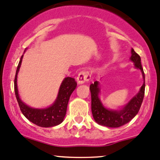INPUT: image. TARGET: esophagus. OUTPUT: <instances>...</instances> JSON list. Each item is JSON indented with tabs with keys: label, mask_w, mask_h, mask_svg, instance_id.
I'll return each mask as SVG.
<instances>
[{
	"label": "esophagus",
	"mask_w": 160,
	"mask_h": 160,
	"mask_svg": "<svg viewBox=\"0 0 160 160\" xmlns=\"http://www.w3.org/2000/svg\"><path fill=\"white\" fill-rule=\"evenodd\" d=\"M91 79V74L88 71L84 70L78 74L77 77V82L78 84H84L86 82H88Z\"/></svg>",
	"instance_id": "34e87169"
}]
</instances>
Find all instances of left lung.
I'll use <instances>...</instances> for the list:
<instances>
[{
	"label": "left lung",
	"mask_w": 160,
	"mask_h": 160,
	"mask_svg": "<svg viewBox=\"0 0 160 160\" xmlns=\"http://www.w3.org/2000/svg\"><path fill=\"white\" fill-rule=\"evenodd\" d=\"M130 60L134 62L136 68H139L141 71L144 82L138 94H136L129 101L128 104L123 108V109L120 111H114L104 108L98 97L100 92L99 82L95 81L90 85L92 115L94 121L98 124L108 128H119L131 121L140 111L145 93V75L141 65L140 56L135 52L133 49H131Z\"/></svg>",
	"instance_id": "obj_1"
}]
</instances>
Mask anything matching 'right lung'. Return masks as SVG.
<instances>
[{
  "instance_id": "1",
  "label": "right lung",
  "mask_w": 160,
  "mask_h": 160,
  "mask_svg": "<svg viewBox=\"0 0 160 160\" xmlns=\"http://www.w3.org/2000/svg\"><path fill=\"white\" fill-rule=\"evenodd\" d=\"M22 59H23V56H21L19 62L14 78L15 95H16L20 111L29 121L39 127L51 128V127L60 124L63 121V119L66 116L68 100L72 93L77 86V82H75V78L66 77L62 82L57 98L54 104L50 107L44 108V109H36V108L29 107L20 100L18 94V85H17L18 74L20 70V65H21Z\"/></svg>"
}]
</instances>
